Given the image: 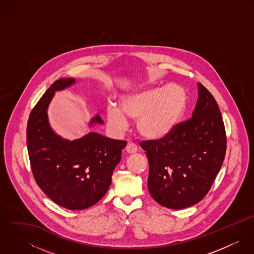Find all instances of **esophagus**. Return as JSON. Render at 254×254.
I'll return each mask as SVG.
<instances>
[{
  "label": "esophagus",
  "instance_id": "obj_1",
  "mask_svg": "<svg viewBox=\"0 0 254 254\" xmlns=\"http://www.w3.org/2000/svg\"><path fill=\"white\" fill-rule=\"evenodd\" d=\"M137 150H138V146L134 143H129L126 146V151L128 153H135Z\"/></svg>",
  "mask_w": 254,
  "mask_h": 254
}]
</instances>
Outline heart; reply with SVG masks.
<instances>
[{
  "mask_svg": "<svg viewBox=\"0 0 254 254\" xmlns=\"http://www.w3.org/2000/svg\"><path fill=\"white\" fill-rule=\"evenodd\" d=\"M187 107V94L181 86L170 84L134 91L119 99L118 108L109 106L107 122L114 131H122L127 118L136 119L143 137L158 140L169 135L179 123Z\"/></svg>",
  "mask_w": 254,
  "mask_h": 254,
  "instance_id": "1",
  "label": "heart"
}]
</instances>
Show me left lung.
Listing matches in <instances>:
<instances>
[{"label":"left lung","mask_w":254,"mask_h":254,"mask_svg":"<svg viewBox=\"0 0 254 254\" xmlns=\"http://www.w3.org/2000/svg\"><path fill=\"white\" fill-rule=\"evenodd\" d=\"M197 89L192 117L178 123L164 138L141 142L149 164L148 191L156 202L171 209L200 201L225 158L227 139L217 103L202 84Z\"/></svg>","instance_id":"8db88e82"}]
</instances>
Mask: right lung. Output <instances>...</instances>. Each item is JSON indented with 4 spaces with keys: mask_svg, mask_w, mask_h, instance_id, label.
Returning a JSON list of instances; mask_svg holds the SVG:
<instances>
[{
    "mask_svg": "<svg viewBox=\"0 0 254 254\" xmlns=\"http://www.w3.org/2000/svg\"><path fill=\"white\" fill-rule=\"evenodd\" d=\"M74 83L73 78H61L51 85L29 115L26 141L32 173L40 189L57 204L82 210L96 204L107 193L112 172L127 143L95 132L68 141L53 131L48 107L56 91ZM97 123H104L98 114L90 125Z\"/></svg>",
    "mask_w": 254,
    "mask_h": 254,
    "instance_id": "1",
    "label": "right lung"
}]
</instances>
